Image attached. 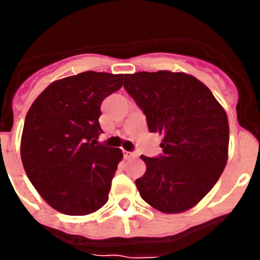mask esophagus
Here are the masks:
<instances>
[{"instance_id": "1", "label": "esophagus", "mask_w": 260, "mask_h": 260, "mask_svg": "<svg viewBox=\"0 0 260 260\" xmlns=\"http://www.w3.org/2000/svg\"><path fill=\"white\" fill-rule=\"evenodd\" d=\"M123 156H125L126 158H135L137 157V153L130 152V151H123Z\"/></svg>"}]
</instances>
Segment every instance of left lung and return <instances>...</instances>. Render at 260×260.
I'll list each match as a JSON object with an SVG mask.
<instances>
[{"label": "left lung", "mask_w": 260, "mask_h": 260, "mask_svg": "<svg viewBox=\"0 0 260 260\" xmlns=\"http://www.w3.org/2000/svg\"><path fill=\"white\" fill-rule=\"evenodd\" d=\"M126 92L162 135L161 155H142L147 171L135 181L144 202L165 213L194 207L228 160V117L207 86L191 75L161 70L126 74Z\"/></svg>", "instance_id": "obj_1"}]
</instances>
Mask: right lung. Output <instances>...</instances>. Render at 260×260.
I'll return each mask as SVG.
<instances>
[{"instance_id": "obj_1", "label": "right lung", "mask_w": 260, "mask_h": 260, "mask_svg": "<svg viewBox=\"0 0 260 260\" xmlns=\"http://www.w3.org/2000/svg\"><path fill=\"white\" fill-rule=\"evenodd\" d=\"M123 74L84 71L53 82L29 108L20 156L27 177L49 206L88 215L108 202L122 158L119 148L98 143L103 100L122 87Z\"/></svg>"}]
</instances>
